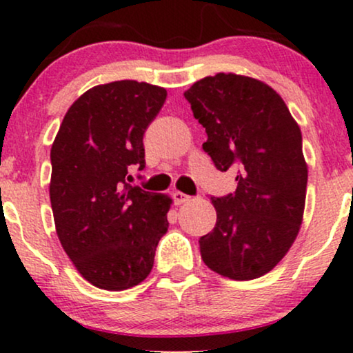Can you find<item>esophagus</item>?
<instances>
[{
    "label": "esophagus",
    "mask_w": 353,
    "mask_h": 353,
    "mask_svg": "<svg viewBox=\"0 0 353 353\" xmlns=\"http://www.w3.org/2000/svg\"><path fill=\"white\" fill-rule=\"evenodd\" d=\"M172 199H174V204L181 205V204H184L185 201H189V196H188V194L181 192V190H174V192H172Z\"/></svg>",
    "instance_id": "1"
}]
</instances>
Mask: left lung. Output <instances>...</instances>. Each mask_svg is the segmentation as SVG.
<instances>
[{"instance_id":"1","label":"left lung","mask_w":353,"mask_h":353,"mask_svg":"<svg viewBox=\"0 0 353 353\" xmlns=\"http://www.w3.org/2000/svg\"><path fill=\"white\" fill-rule=\"evenodd\" d=\"M205 128L202 149L219 171H237L236 192L210 197L212 232L199 239L214 272L252 281L289 252L302 224L307 164L302 132L272 88L247 76L219 72L184 92Z\"/></svg>"}]
</instances>
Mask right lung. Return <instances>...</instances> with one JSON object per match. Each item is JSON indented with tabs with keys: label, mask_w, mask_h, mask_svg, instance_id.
Returning <instances> with one entry per match:
<instances>
[{
	"label": "right lung",
	"mask_w": 353,
	"mask_h": 353,
	"mask_svg": "<svg viewBox=\"0 0 353 353\" xmlns=\"http://www.w3.org/2000/svg\"><path fill=\"white\" fill-rule=\"evenodd\" d=\"M164 88L114 81L68 109L51 148L50 197L56 232L79 274L104 290H125L151 272L168 232L171 199L128 184L145 168L143 137L163 108Z\"/></svg>",
	"instance_id": "obj_1"
}]
</instances>
